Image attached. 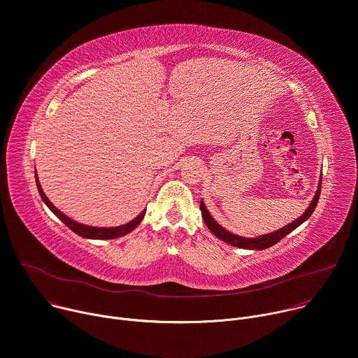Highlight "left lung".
Masks as SVG:
<instances>
[{"mask_svg":"<svg viewBox=\"0 0 358 358\" xmlns=\"http://www.w3.org/2000/svg\"><path fill=\"white\" fill-rule=\"evenodd\" d=\"M322 179H323V175H320V180H319V186H317V190H315V194L313 197V201L310 202L308 208L304 210V213L297 217L294 222L286 224L285 227H280L279 230L275 231H271V233H267V234H262V236H256V237H242L239 234H234L229 230H226L223 226H220L213 217L212 215L209 213L206 205L203 201H201V210H202V216H203V220L206 223V226L209 227V230L216 236L219 237L220 241L226 242L227 245L230 246H234V248H241V249H248V250H264L273 245H275L277 242H280L285 236H287L289 233H292L296 227H299L301 223H304L310 216L311 213L314 212L315 206H317V202H319V197H320V192H322Z\"/></svg>","mask_w":358,"mask_h":358,"instance_id":"8db88e82","label":"left lung"}]
</instances>
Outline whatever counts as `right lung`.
<instances>
[{
    "label": "right lung",
    "instance_id": "obj_1",
    "mask_svg": "<svg viewBox=\"0 0 358 358\" xmlns=\"http://www.w3.org/2000/svg\"><path fill=\"white\" fill-rule=\"evenodd\" d=\"M35 182H36V187H38V192H39V196H41V199L44 201V203L48 206V209L59 219L62 220L72 231H75L76 234L85 237V239H95V241H108V239H116V237H122L128 233H131L132 230H135L138 227V224L142 222L145 213H146V209L142 210L134 220L128 222L127 224H122V226H116V227H95V226H88V224H83L79 222H75L72 220L71 217H68L66 215H64L58 208H55L52 205V202L48 199L47 194L44 193L43 187H41V183H39L38 180V176H36V172H35Z\"/></svg>",
    "mask_w": 358,
    "mask_h": 358
}]
</instances>
